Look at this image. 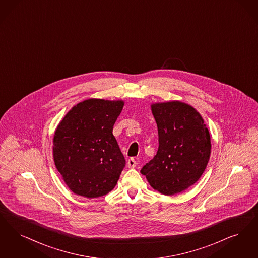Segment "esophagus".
<instances>
[{
    "label": "esophagus",
    "instance_id": "34e87169",
    "mask_svg": "<svg viewBox=\"0 0 258 258\" xmlns=\"http://www.w3.org/2000/svg\"><path fill=\"white\" fill-rule=\"evenodd\" d=\"M136 164H137V162H136V160L134 158H130L127 160V167L128 168H134Z\"/></svg>",
    "mask_w": 258,
    "mask_h": 258
}]
</instances>
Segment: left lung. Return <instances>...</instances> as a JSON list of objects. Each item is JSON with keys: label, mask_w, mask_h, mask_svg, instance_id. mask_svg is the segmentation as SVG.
Wrapping results in <instances>:
<instances>
[{"label": "left lung", "mask_w": 258, "mask_h": 258, "mask_svg": "<svg viewBox=\"0 0 258 258\" xmlns=\"http://www.w3.org/2000/svg\"><path fill=\"white\" fill-rule=\"evenodd\" d=\"M158 130V151L141 169L150 185L171 196L195 184L208 163L211 143L204 119L178 101L153 103Z\"/></svg>", "instance_id": "1"}]
</instances>
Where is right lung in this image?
<instances>
[{
  "mask_svg": "<svg viewBox=\"0 0 258 258\" xmlns=\"http://www.w3.org/2000/svg\"><path fill=\"white\" fill-rule=\"evenodd\" d=\"M123 101L89 99L65 115L53 136V160L64 182L88 199L109 193L125 165L113 125Z\"/></svg>",
  "mask_w": 258,
  "mask_h": 258,
  "instance_id": "1",
  "label": "right lung"
}]
</instances>
